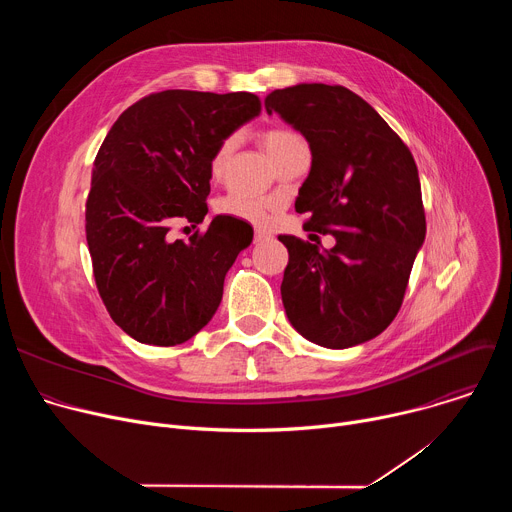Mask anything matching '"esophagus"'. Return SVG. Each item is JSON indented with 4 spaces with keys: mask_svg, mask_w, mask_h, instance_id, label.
Instances as JSON below:
<instances>
[{
    "mask_svg": "<svg viewBox=\"0 0 512 512\" xmlns=\"http://www.w3.org/2000/svg\"><path fill=\"white\" fill-rule=\"evenodd\" d=\"M267 239H271V235H269L267 231L255 229V235H253V241H255V243H263V241H267Z\"/></svg>",
    "mask_w": 512,
    "mask_h": 512,
    "instance_id": "1",
    "label": "esophagus"
}]
</instances>
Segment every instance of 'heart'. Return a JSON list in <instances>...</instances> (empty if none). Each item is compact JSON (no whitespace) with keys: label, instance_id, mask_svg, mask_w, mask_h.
Instances as JSON below:
<instances>
[{"label":"heart","instance_id":"1","mask_svg":"<svg viewBox=\"0 0 512 512\" xmlns=\"http://www.w3.org/2000/svg\"><path fill=\"white\" fill-rule=\"evenodd\" d=\"M298 141L302 139L287 129H267L261 133L263 148L273 160H277L289 145H294ZM229 156H231V139H225L216 145L214 154L210 156L208 172L212 178H218L225 172ZM271 210H273L271 200L247 196L241 192H229L214 202V212L218 216H229V218H235V221H245L251 225H267Z\"/></svg>","mask_w":512,"mask_h":512}]
</instances>
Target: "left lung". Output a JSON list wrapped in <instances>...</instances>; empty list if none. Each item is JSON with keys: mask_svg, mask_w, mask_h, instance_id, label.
<instances>
[{"mask_svg": "<svg viewBox=\"0 0 512 512\" xmlns=\"http://www.w3.org/2000/svg\"><path fill=\"white\" fill-rule=\"evenodd\" d=\"M269 115L304 133L312 168L296 198L306 231L334 235L324 249L279 235L285 314L304 338L348 348L379 336L397 316L425 239L415 160L403 139L342 85H296L265 99Z\"/></svg>", "mask_w": 512, "mask_h": 512, "instance_id": "1", "label": "left lung"}]
</instances>
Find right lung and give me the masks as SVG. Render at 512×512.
<instances>
[{
	"mask_svg": "<svg viewBox=\"0 0 512 512\" xmlns=\"http://www.w3.org/2000/svg\"><path fill=\"white\" fill-rule=\"evenodd\" d=\"M259 111L253 93H150L101 143L85 204L87 245L109 316L137 342L182 344L221 304L225 275L253 227L216 216L188 241L168 233L178 221L202 223L210 156Z\"/></svg>",
	"mask_w": 512,
	"mask_h": 512,
	"instance_id": "right-lung-1",
	"label": "right lung"
}]
</instances>
